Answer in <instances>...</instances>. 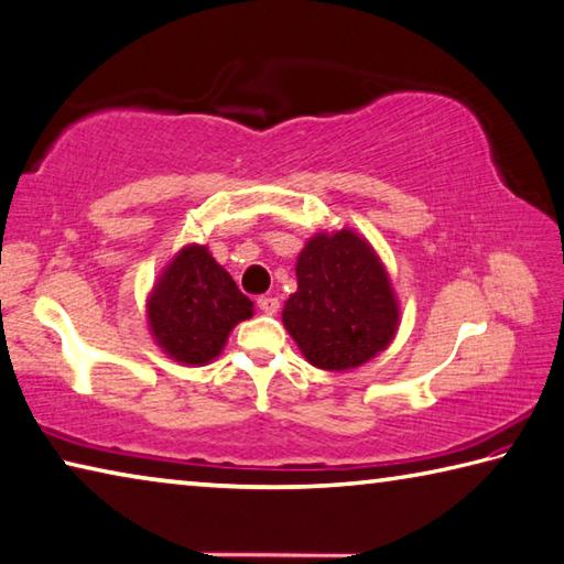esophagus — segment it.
Wrapping results in <instances>:
<instances>
[{
	"instance_id": "1",
	"label": "esophagus",
	"mask_w": 564,
	"mask_h": 564,
	"mask_svg": "<svg viewBox=\"0 0 564 564\" xmlns=\"http://www.w3.org/2000/svg\"><path fill=\"white\" fill-rule=\"evenodd\" d=\"M256 303H259V311L265 315H273L275 311H279V299H273V295H261Z\"/></svg>"
}]
</instances>
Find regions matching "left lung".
Listing matches in <instances>:
<instances>
[{
  "label": "left lung",
  "mask_w": 564,
  "mask_h": 564,
  "mask_svg": "<svg viewBox=\"0 0 564 564\" xmlns=\"http://www.w3.org/2000/svg\"><path fill=\"white\" fill-rule=\"evenodd\" d=\"M295 279L299 291L283 305V325L317 370H355L394 340L397 293L362 234H313L295 261Z\"/></svg>",
  "instance_id": "left-lung-1"
}]
</instances>
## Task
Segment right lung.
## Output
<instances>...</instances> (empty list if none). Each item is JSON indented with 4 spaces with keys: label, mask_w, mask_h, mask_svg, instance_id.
I'll use <instances>...</instances> for the list:
<instances>
[{
    "label": "right lung",
    "mask_w": 564,
    "mask_h": 564,
    "mask_svg": "<svg viewBox=\"0 0 564 564\" xmlns=\"http://www.w3.org/2000/svg\"><path fill=\"white\" fill-rule=\"evenodd\" d=\"M251 315L253 303L199 243H187L172 256L148 295L152 340L172 360L189 367L219 357L229 333Z\"/></svg>",
    "instance_id": "right-lung-1"
}]
</instances>
